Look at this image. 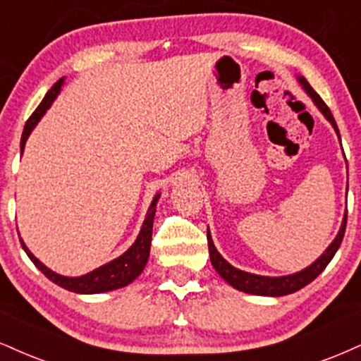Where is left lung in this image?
I'll return each mask as SVG.
<instances>
[{"mask_svg":"<svg viewBox=\"0 0 361 361\" xmlns=\"http://www.w3.org/2000/svg\"><path fill=\"white\" fill-rule=\"evenodd\" d=\"M296 79L299 82V85L302 87V90H305V92L311 97V101L314 102V106L318 107L321 114L324 116V119H326L328 123L333 126L334 133L338 134V137H340V131H338L336 121H334L331 111L328 109L326 104L323 102V99H321L319 95L314 92V89H312V87L310 85V82H307L305 77L296 75ZM340 142H341V139H340ZM345 228H346V210H345V215H343L341 227H340V230H338L334 240L328 245V249L324 250L323 254H321L319 257L311 264V266L305 267L302 271H299V272H294V274L277 276V277L252 274V272H245V271H240V269L233 267L232 264L227 262V260L222 257V254L216 250L214 240H212V233L208 228H207V238H208V250H210L212 266H214L215 271L219 272V276L222 277L224 281H227L233 289L242 290V293H247V294H255V296L279 298V296L293 294V293H296V290L302 289L305 286L310 284V282L314 281L316 277H318L321 272L324 271V269H326L328 264L331 262V259L334 257V254H336V250L340 249L343 235H345Z\"/></svg>","mask_w":361,"mask_h":361,"instance_id":"obj_1","label":"left lung"}]
</instances>
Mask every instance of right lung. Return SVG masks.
Here are the masks:
<instances>
[{"mask_svg":"<svg viewBox=\"0 0 361 361\" xmlns=\"http://www.w3.org/2000/svg\"><path fill=\"white\" fill-rule=\"evenodd\" d=\"M65 77H62L56 84L51 87V89L47 92L45 97L40 106L37 107V111L33 112L32 117L27 121L25 124L23 134H21V154H23L25 145H27V139L32 131L35 129V126L40 123V119L45 114L47 109H50V106L54 104L56 99V95L60 94L62 90ZM161 197V193H156L153 197V202H151L149 208H147V214L145 222L141 225V230H139L137 238L134 240V244L129 247L128 250L124 252L123 255L116 257L111 262L104 264V266L94 269V271L87 272L84 276H77V277H68V276H62L56 274V272L51 271L45 266V264L40 262L35 255L30 252V249L25 245L23 238H20L21 247L23 250L27 252V255L30 260L37 266L40 271L45 274L51 282H55L56 286L60 288L72 290V293L77 294H99V293H107V290H114V289H121L126 288L128 284L136 279V277L141 274L142 269L146 267L147 259H149V247H151V235H153V222H154V215H156V205H158V200Z\"/></svg>","mask_w":361,"mask_h":361,"instance_id":"add662e5","label":"right lung"}]
</instances>
